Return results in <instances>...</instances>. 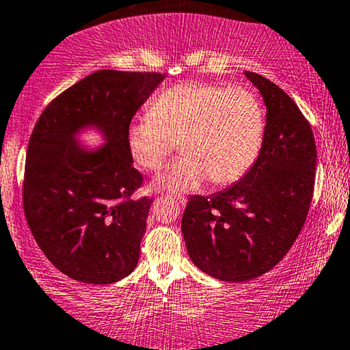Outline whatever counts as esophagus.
<instances>
[{
	"mask_svg": "<svg viewBox=\"0 0 350 350\" xmlns=\"http://www.w3.org/2000/svg\"><path fill=\"white\" fill-rule=\"evenodd\" d=\"M172 198H174V200H176V202H178V203H179V205H185V202H187V200H185V198H184V197H176V196H174V197H172Z\"/></svg>",
	"mask_w": 350,
	"mask_h": 350,
	"instance_id": "esophagus-1",
	"label": "esophagus"
}]
</instances>
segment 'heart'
<instances>
[{
  "label": "heart",
  "mask_w": 350,
  "mask_h": 350,
  "mask_svg": "<svg viewBox=\"0 0 350 350\" xmlns=\"http://www.w3.org/2000/svg\"><path fill=\"white\" fill-rule=\"evenodd\" d=\"M267 116L250 88L215 82H183L153 100L147 116L127 129L132 161L160 171L179 150L184 157L158 183L171 190L196 189L210 179L229 185L244 178L263 145Z\"/></svg>",
  "instance_id": "1"
}]
</instances>
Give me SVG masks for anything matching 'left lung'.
Returning a JSON list of instances; mask_svg holds the SVG:
<instances>
[{"label": "left lung", "instance_id": "8db88e82", "mask_svg": "<svg viewBox=\"0 0 350 350\" xmlns=\"http://www.w3.org/2000/svg\"><path fill=\"white\" fill-rule=\"evenodd\" d=\"M245 76L267 105L258 158L226 190L190 197L180 223L193 265L228 282L254 280L281 262L302 231L315 189L310 122L276 83L249 70Z\"/></svg>", "mask_w": 350, "mask_h": 350}]
</instances>
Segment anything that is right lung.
<instances>
[{"mask_svg": "<svg viewBox=\"0 0 350 350\" xmlns=\"http://www.w3.org/2000/svg\"><path fill=\"white\" fill-rule=\"evenodd\" d=\"M165 76L96 70L59 94L30 135L22 202L46 258L76 281L111 284L137 267L152 198H132L144 178L132 166L127 129ZM87 125L104 132L96 152L77 145Z\"/></svg>", "mask_w": 350, "mask_h": 350, "instance_id": "add662e5", "label": "right lung"}]
</instances>
